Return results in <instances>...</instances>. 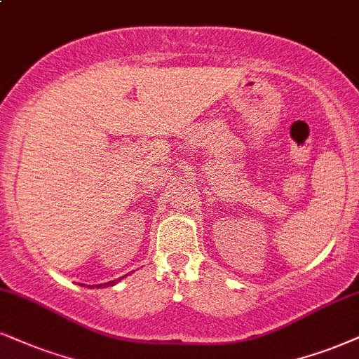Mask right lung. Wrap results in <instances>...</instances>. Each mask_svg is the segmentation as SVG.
I'll use <instances>...</instances> for the list:
<instances>
[{"instance_id": "right-lung-1", "label": "right lung", "mask_w": 359, "mask_h": 359, "mask_svg": "<svg viewBox=\"0 0 359 359\" xmlns=\"http://www.w3.org/2000/svg\"><path fill=\"white\" fill-rule=\"evenodd\" d=\"M113 285H116V281H108V283H104V285H96V287H104V286H113ZM91 287H95V286H91Z\"/></svg>"}]
</instances>
